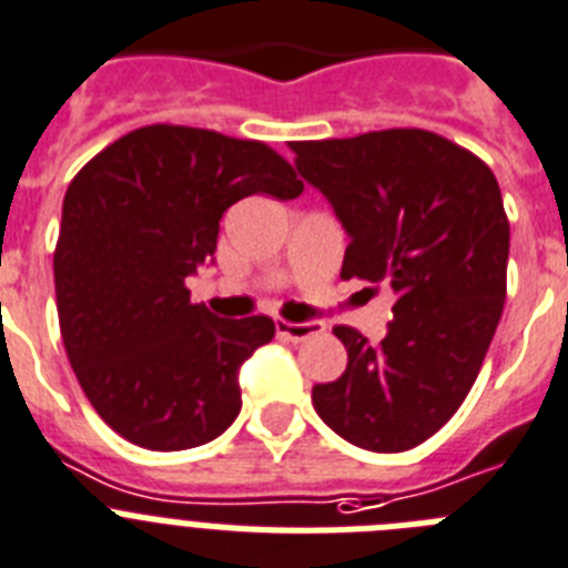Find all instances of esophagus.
Wrapping results in <instances>:
<instances>
[{"mask_svg": "<svg viewBox=\"0 0 568 568\" xmlns=\"http://www.w3.org/2000/svg\"><path fill=\"white\" fill-rule=\"evenodd\" d=\"M323 323H288V320H277V334L291 343H303L308 337H317L323 334Z\"/></svg>", "mask_w": 568, "mask_h": 568, "instance_id": "esophagus-1", "label": "esophagus"}]
</instances>
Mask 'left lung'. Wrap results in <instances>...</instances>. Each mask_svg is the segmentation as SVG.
Masks as SVG:
<instances>
[{"mask_svg": "<svg viewBox=\"0 0 568 568\" xmlns=\"http://www.w3.org/2000/svg\"><path fill=\"white\" fill-rule=\"evenodd\" d=\"M348 234L343 280L397 294L386 337L348 325L343 377L314 386L328 428L368 452L420 446L466 400L506 303L509 220L491 168L420 128L291 142Z\"/></svg>", "mask_w": 568, "mask_h": 568, "instance_id": "left-lung-1", "label": "left lung"}]
</instances>
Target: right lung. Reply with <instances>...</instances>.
<instances>
[{
    "instance_id": "right-lung-1",
    "label": "right lung",
    "mask_w": 568,
    "mask_h": 568,
    "mask_svg": "<svg viewBox=\"0 0 568 568\" xmlns=\"http://www.w3.org/2000/svg\"><path fill=\"white\" fill-rule=\"evenodd\" d=\"M251 194L294 200L303 182L265 142L185 125L136 128L68 185L53 251L62 343L91 406L134 446H202L240 414V366L274 320L214 317L185 280Z\"/></svg>"
}]
</instances>
